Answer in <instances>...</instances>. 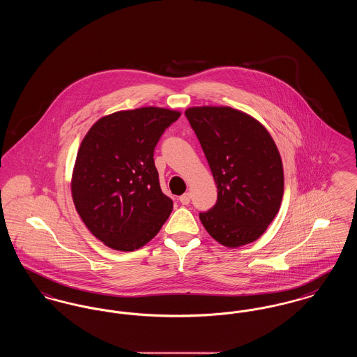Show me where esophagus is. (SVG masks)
<instances>
[{"instance_id":"esophagus-1","label":"esophagus","mask_w":357,"mask_h":357,"mask_svg":"<svg viewBox=\"0 0 357 357\" xmlns=\"http://www.w3.org/2000/svg\"><path fill=\"white\" fill-rule=\"evenodd\" d=\"M190 199H191V195H190V192H186V194H183L181 198H179V201H181V204H190Z\"/></svg>"}]
</instances>
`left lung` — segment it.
I'll return each instance as SVG.
<instances>
[{
	"mask_svg": "<svg viewBox=\"0 0 357 357\" xmlns=\"http://www.w3.org/2000/svg\"><path fill=\"white\" fill-rule=\"evenodd\" d=\"M185 114L218 190L215 206L199 214L204 229L226 248L255 242L284 195L282 160L272 136L252 115L231 107H190Z\"/></svg>",
	"mask_w": 357,
	"mask_h": 357,
	"instance_id": "left-lung-1",
	"label": "left lung"
}]
</instances>
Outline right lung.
<instances>
[{"label":"right lung","mask_w":357,"mask_h":357,"mask_svg":"<svg viewBox=\"0 0 357 357\" xmlns=\"http://www.w3.org/2000/svg\"><path fill=\"white\" fill-rule=\"evenodd\" d=\"M179 111L140 107L98 120L84 136L70 179L72 199L88 230L111 249L134 252L167 221L153 150Z\"/></svg>","instance_id":"obj_1"}]
</instances>
